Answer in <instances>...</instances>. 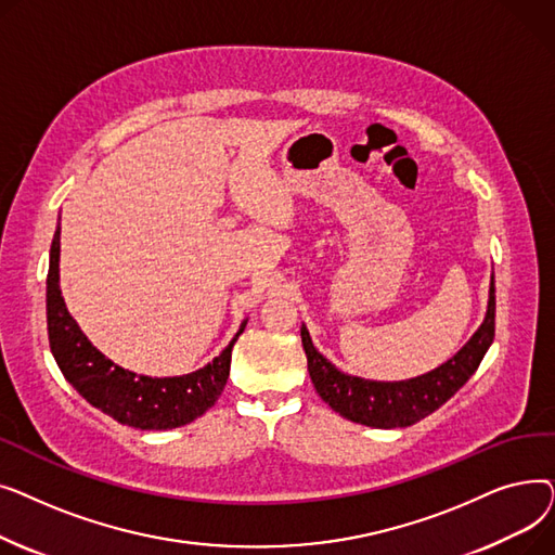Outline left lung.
<instances>
[{"mask_svg":"<svg viewBox=\"0 0 555 555\" xmlns=\"http://www.w3.org/2000/svg\"><path fill=\"white\" fill-rule=\"evenodd\" d=\"M494 337V279L490 281L488 308L481 326L448 362L410 380L380 383L339 371L317 351L306 324L301 344L308 358L310 380L322 400L339 416L366 427H410L448 402L481 364Z\"/></svg>","mask_w":555,"mask_h":555,"instance_id":"obj_1","label":"left lung"}]
</instances>
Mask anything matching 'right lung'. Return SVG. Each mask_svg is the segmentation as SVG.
I'll return each mask as SVG.
<instances>
[{
	"label": "right lung",
	"mask_w": 555,
	"mask_h": 555,
	"mask_svg": "<svg viewBox=\"0 0 555 555\" xmlns=\"http://www.w3.org/2000/svg\"><path fill=\"white\" fill-rule=\"evenodd\" d=\"M245 324L247 319L214 362L193 373L153 377L119 366L87 339L65 306L61 293V222H57L47 274L51 353L67 383L92 406L121 425L137 429H172L189 425L209 412L227 385L231 348L245 331Z\"/></svg>",
	"instance_id": "obj_1"
}]
</instances>
